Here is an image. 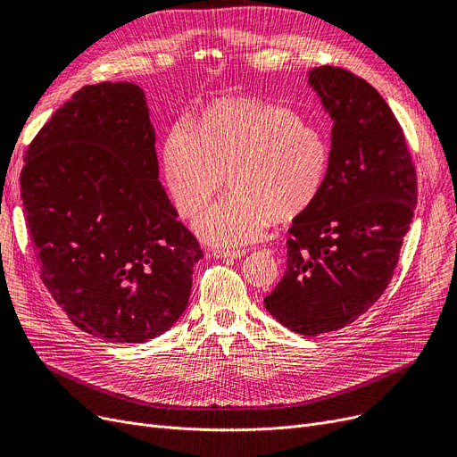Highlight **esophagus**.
<instances>
[{
	"label": "esophagus",
	"mask_w": 457,
	"mask_h": 457,
	"mask_svg": "<svg viewBox=\"0 0 457 457\" xmlns=\"http://www.w3.org/2000/svg\"><path fill=\"white\" fill-rule=\"evenodd\" d=\"M212 255L219 259H238L245 255V250H216Z\"/></svg>",
	"instance_id": "1"
}]
</instances>
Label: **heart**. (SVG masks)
I'll use <instances>...</instances> for the list:
<instances>
[{
	"mask_svg": "<svg viewBox=\"0 0 457 457\" xmlns=\"http://www.w3.org/2000/svg\"><path fill=\"white\" fill-rule=\"evenodd\" d=\"M331 159L328 135L283 105L250 98L211 105L195 131L176 124L162 146V174L178 212L198 214L229 176L231 195L195 222L205 243L237 248L259 241L274 219L313 204Z\"/></svg>",
	"mask_w": 457,
	"mask_h": 457,
	"instance_id": "b5f03b06",
	"label": "heart"
}]
</instances>
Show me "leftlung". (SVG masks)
Listing matches in <instances>:
<instances>
[{"mask_svg": "<svg viewBox=\"0 0 457 457\" xmlns=\"http://www.w3.org/2000/svg\"><path fill=\"white\" fill-rule=\"evenodd\" d=\"M333 120L319 198L289 228L287 270L265 296L269 313L300 335L337 331L387 289L417 205V174L387 102L339 66L309 71Z\"/></svg>", "mask_w": 457, "mask_h": 457, "instance_id": "1", "label": "left lung"}]
</instances>
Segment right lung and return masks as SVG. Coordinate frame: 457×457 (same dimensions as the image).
<instances>
[{
  "label": "right lung",
  "mask_w": 457,
  "mask_h": 457,
  "mask_svg": "<svg viewBox=\"0 0 457 457\" xmlns=\"http://www.w3.org/2000/svg\"><path fill=\"white\" fill-rule=\"evenodd\" d=\"M23 161V214L40 278L68 319L111 343H146L170 329L204 252L159 181L142 88L83 87Z\"/></svg>",
  "instance_id": "1"
}]
</instances>
